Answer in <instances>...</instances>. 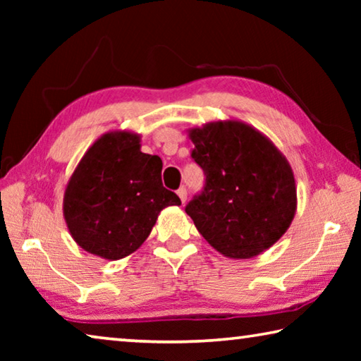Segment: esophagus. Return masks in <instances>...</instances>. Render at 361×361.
I'll list each match as a JSON object with an SVG mask.
<instances>
[{"mask_svg": "<svg viewBox=\"0 0 361 361\" xmlns=\"http://www.w3.org/2000/svg\"><path fill=\"white\" fill-rule=\"evenodd\" d=\"M176 194H178V197L181 199V202L185 204V202H186V199H188V191H186V188H180L178 191H176Z\"/></svg>", "mask_w": 361, "mask_h": 361, "instance_id": "34e87169", "label": "esophagus"}]
</instances>
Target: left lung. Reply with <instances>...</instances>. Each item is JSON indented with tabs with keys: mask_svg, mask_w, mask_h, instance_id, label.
<instances>
[{
	"mask_svg": "<svg viewBox=\"0 0 361 361\" xmlns=\"http://www.w3.org/2000/svg\"><path fill=\"white\" fill-rule=\"evenodd\" d=\"M192 159L204 169V192L186 213L226 258L248 259L280 240L295 218L296 181L290 162L253 126L228 119L192 127Z\"/></svg>",
	"mask_w": 361,
	"mask_h": 361,
	"instance_id": "8db88e82",
	"label": "left lung"
}]
</instances>
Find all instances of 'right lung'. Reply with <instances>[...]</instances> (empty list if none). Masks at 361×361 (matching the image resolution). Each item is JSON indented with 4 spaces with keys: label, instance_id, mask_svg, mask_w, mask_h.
<instances>
[{
    "label": "right lung",
    "instance_id": "obj_1",
    "mask_svg": "<svg viewBox=\"0 0 361 361\" xmlns=\"http://www.w3.org/2000/svg\"><path fill=\"white\" fill-rule=\"evenodd\" d=\"M142 135L103 133L84 152L63 194V218L79 247L116 261L142 247L159 213L181 205L162 186V161L142 152Z\"/></svg>",
    "mask_w": 361,
    "mask_h": 361
}]
</instances>
